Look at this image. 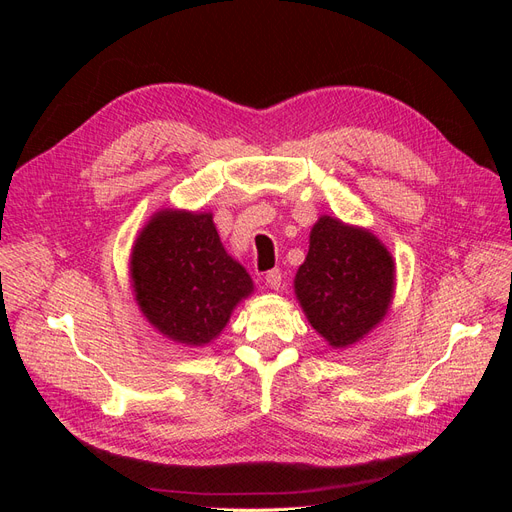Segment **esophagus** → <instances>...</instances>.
I'll use <instances>...</instances> for the list:
<instances>
[{
    "mask_svg": "<svg viewBox=\"0 0 512 512\" xmlns=\"http://www.w3.org/2000/svg\"><path fill=\"white\" fill-rule=\"evenodd\" d=\"M265 280H267V286H269L271 290H280V288H282V271H280V269L269 271Z\"/></svg>",
    "mask_w": 512,
    "mask_h": 512,
    "instance_id": "esophagus-1",
    "label": "esophagus"
}]
</instances>
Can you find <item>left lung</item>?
Segmentation results:
<instances>
[{"label":"left lung","instance_id":"1","mask_svg":"<svg viewBox=\"0 0 512 512\" xmlns=\"http://www.w3.org/2000/svg\"><path fill=\"white\" fill-rule=\"evenodd\" d=\"M294 294L324 342L335 350L350 348L389 314L395 260L371 230L320 215L294 275Z\"/></svg>","mask_w":512,"mask_h":512}]
</instances>
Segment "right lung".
I'll return each instance as SVG.
<instances>
[{
  "mask_svg": "<svg viewBox=\"0 0 512 512\" xmlns=\"http://www.w3.org/2000/svg\"><path fill=\"white\" fill-rule=\"evenodd\" d=\"M130 284L151 327L188 348L218 339L235 307L254 292L250 273L224 250L213 213L170 207L138 230Z\"/></svg>",
  "mask_w": 512,
  "mask_h": 512,
  "instance_id": "1",
  "label": "right lung"
}]
</instances>
